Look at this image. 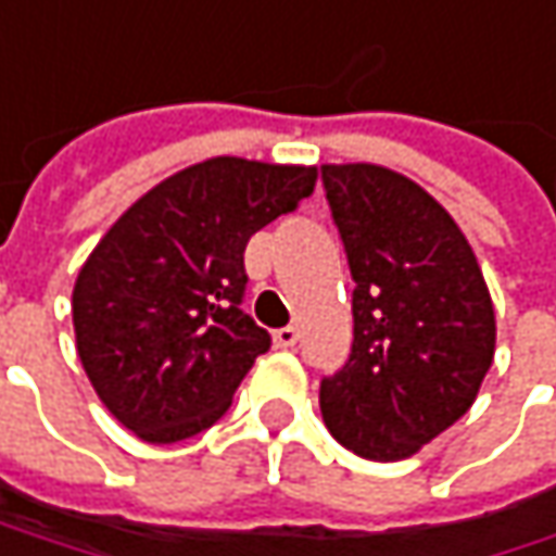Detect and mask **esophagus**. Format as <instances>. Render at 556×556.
Wrapping results in <instances>:
<instances>
[{
    "mask_svg": "<svg viewBox=\"0 0 556 556\" xmlns=\"http://www.w3.org/2000/svg\"><path fill=\"white\" fill-rule=\"evenodd\" d=\"M274 343H277L279 349H292V345L299 343V330H295V327H282V330L274 333Z\"/></svg>",
    "mask_w": 556,
    "mask_h": 556,
    "instance_id": "obj_1",
    "label": "esophagus"
}]
</instances>
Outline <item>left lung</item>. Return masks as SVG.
<instances>
[{
    "instance_id": "obj_1",
    "label": "left lung",
    "mask_w": 556,
    "mask_h": 556,
    "mask_svg": "<svg viewBox=\"0 0 556 556\" xmlns=\"http://www.w3.org/2000/svg\"><path fill=\"white\" fill-rule=\"evenodd\" d=\"M320 173L355 279V343L320 383L324 425L355 456L400 463L472 408L494 302L469 239L418 181L377 163Z\"/></svg>"
}]
</instances>
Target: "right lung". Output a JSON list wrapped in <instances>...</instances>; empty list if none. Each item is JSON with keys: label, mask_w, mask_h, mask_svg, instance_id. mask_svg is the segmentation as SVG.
Listing matches in <instances>:
<instances>
[{"label": "right lung", "mask_w": 556, "mask_h": 556, "mask_svg": "<svg viewBox=\"0 0 556 556\" xmlns=\"http://www.w3.org/2000/svg\"><path fill=\"white\" fill-rule=\"evenodd\" d=\"M314 181L317 166L211 156L153 185L87 254L72 289L78 358L135 438L185 441L229 408L270 349L239 308L248 239Z\"/></svg>", "instance_id": "add662e5"}]
</instances>
